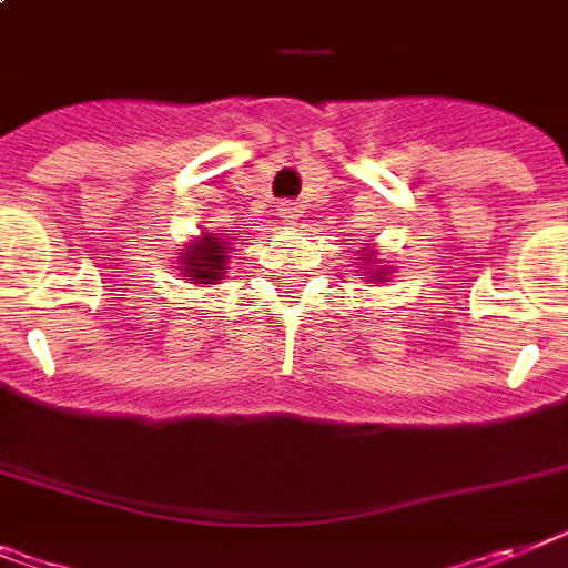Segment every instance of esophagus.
I'll list each match as a JSON object with an SVG mask.
<instances>
[{
    "instance_id": "obj_1",
    "label": "esophagus",
    "mask_w": 568,
    "mask_h": 568,
    "mask_svg": "<svg viewBox=\"0 0 568 568\" xmlns=\"http://www.w3.org/2000/svg\"><path fill=\"white\" fill-rule=\"evenodd\" d=\"M298 203H293V201H284L278 206V217L281 221H284V224H295V221H298Z\"/></svg>"
}]
</instances>
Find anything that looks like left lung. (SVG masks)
<instances>
[{
	"instance_id": "8db88e82",
	"label": "left lung",
	"mask_w": 568,
	"mask_h": 568,
	"mask_svg": "<svg viewBox=\"0 0 568 568\" xmlns=\"http://www.w3.org/2000/svg\"><path fill=\"white\" fill-rule=\"evenodd\" d=\"M362 264H365V270H371L373 281H385L387 270H385V266L376 264V261H373V252H365V258H362Z\"/></svg>"
}]
</instances>
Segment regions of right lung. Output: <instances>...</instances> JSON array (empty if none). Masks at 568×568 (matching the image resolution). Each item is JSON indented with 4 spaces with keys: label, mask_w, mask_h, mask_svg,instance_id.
<instances>
[{
    "label": "right lung",
    "mask_w": 568,
    "mask_h": 568,
    "mask_svg": "<svg viewBox=\"0 0 568 568\" xmlns=\"http://www.w3.org/2000/svg\"><path fill=\"white\" fill-rule=\"evenodd\" d=\"M226 250L224 237H217L215 232H203L195 244L181 252L183 275L192 284H215L224 278L226 270Z\"/></svg>",
    "instance_id": "right-lung-1"
}]
</instances>
